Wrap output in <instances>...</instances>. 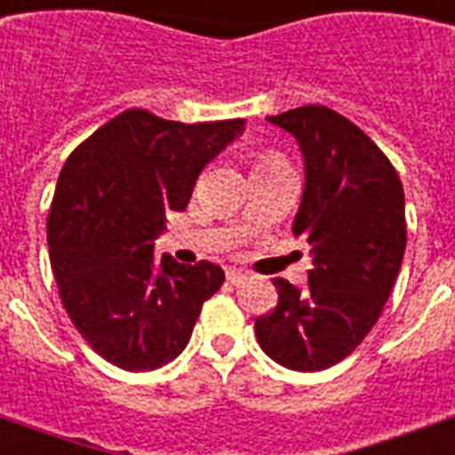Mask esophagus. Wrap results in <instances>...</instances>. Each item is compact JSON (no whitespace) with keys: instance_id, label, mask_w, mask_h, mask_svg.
Returning a JSON list of instances; mask_svg holds the SVG:
<instances>
[{"instance_id":"1","label":"esophagus","mask_w":455,"mask_h":455,"mask_svg":"<svg viewBox=\"0 0 455 455\" xmlns=\"http://www.w3.org/2000/svg\"><path fill=\"white\" fill-rule=\"evenodd\" d=\"M245 277H248V272L238 270V267H227V279L231 284H241Z\"/></svg>"}]
</instances>
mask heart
<instances>
[{
    "label": "heart",
    "mask_w": 455,
    "mask_h": 455,
    "mask_svg": "<svg viewBox=\"0 0 455 455\" xmlns=\"http://www.w3.org/2000/svg\"><path fill=\"white\" fill-rule=\"evenodd\" d=\"M279 161H284L282 156H279L277 151H265L260 156V164L258 166H270V164H279Z\"/></svg>",
    "instance_id": "b5f03b06"
}]
</instances>
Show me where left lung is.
I'll use <instances>...</instances> for the list:
<instances>
[{
  "instance_id": "left-lung-1",
  "label": "left lung",
  "mask_w": 455,
  "mask_h": 455,
  "mask_svg": "<svg viewBox=\"0 0 455 455\" xmlns=\"http://www.w3.org/2000/svg\"><path fill=\"white\" fill-rule=\"evenodd\" d=\"M301 147L306 188L294 236L311 251L308 284L277 277V306L255 318L265 355L294 371H321L369 335L395 284L407 243L398 171L371 137L325 106L267 117Z\"/></svg>"
}]
</instances>
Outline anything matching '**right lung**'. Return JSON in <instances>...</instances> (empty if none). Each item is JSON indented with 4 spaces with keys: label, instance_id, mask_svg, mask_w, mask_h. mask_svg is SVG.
Returning <instances> with one entry per match:
<instances>
[{
    "label": "right lung",
    "instance_id": "obj_1",
    "mask_svg": "<svg viewBox=\"0 0 455 455\" xmlns=\"http://www.w3.org/2000/svg\"><path fill=\"white\" fill-rule=\"evenodd\" d=\"M243 124H185L130 108L69 154L48 214L50 265L74 328L110 364L151 371L173 362L224 284L214 262H159L154 241Z\"/></svg>",
    "mask_w": 455,
    "mask_h": 455
}]
</instances>
